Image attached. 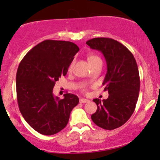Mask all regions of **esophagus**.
I'll use <instances>...</instances> for the list:
<instances>
[{
	"instance_id": "34e87169",
	"label": "esophagus",
	"mask_w": 160,
	"mask_h": 160,
	"mask_svg": "<svg viewBox=\"0 0 160 160\" xmlns=\"http://www.w3.org/2000/svg\"><path fill=\"white\" fill-rule=\"evenodd\" d=\"M89 100H88V99H86V98H80V103H86V102H89Z\"/></svg>"
}]
</instances>
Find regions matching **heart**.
I'll use <instances>...</instances> for the list:
<instances>
[{"label": "heart", "instance_id": "b5f03b06", "mask_svg": "<svg viewBox=\"0 0 160 160\" xmlns=\"http://www.w3.org/2000/svg\"><path fill=\"white\" fill-rule=\"evenodd\" d=\"M87 59H88V62H89V63L90 64V65H93V64L95 63L96 62L101 61L100 58L97 56H95V55H89V56H88ZM71 68H72V64H71V66H70L69 69H71Z\"/></svg>", "mask_w": 160, "mask_h": 160}]
</instances>
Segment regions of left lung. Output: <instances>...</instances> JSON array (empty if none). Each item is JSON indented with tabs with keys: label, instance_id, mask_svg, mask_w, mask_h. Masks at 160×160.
<instances>
[{
	"label": "left lung",
	"instance_id": "obj_1",
	"mask_svg": "<svg viewBox=\"0 0 160 160\" xmlns=\"http://www.w3.org/2000/svg\"><path fill=\"white\" fill-rule=\"evenodd\" d=\"M86 43L102 52L107 63L102 85L109 95L103 100L93 99L97 111L91 118L99 127L113 130L126 123L135 111L140 90L136 61L124 45L111 38H93Z\"/></svg>",
	"mask_w": 160,
	"mask_h": 160
}]
</instances>
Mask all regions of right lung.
<instances>
[{"label":"right lung","instance_id":"obj_1","mask_svg":"<svg viewBox=\"0 0 160 160\" xmlns=\"http://www.w3.org/2000/svg\"><path fill=\"white\" fill-rule=\"evenodd\" d=\"M75 43L47 40L25 55L16 73V95L19 111L31 127L42 135H52L67 126L72 109L79 103L77 95L54 96L55 83L65 76L76 53Z\"/></svg>","mask_w":160,"mask_h":160}]
</instances>
